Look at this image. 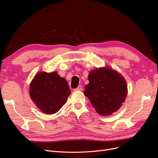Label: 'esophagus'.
I'll use <instances>...</instances> for the list:
<instances>
[{
    "mask_svg": "<svg viewBox=\"0 0 158 158\" xmlns=\"http://www.w3.org/2000/svg\"><path fill=\"white\" fill-rule=\"evenodd\" d=\"M75 90H76V91H81V90H82V85H79L75 89Z\"/></svg>",
    "mask_w": 158,
    "mask_h": 158,
    "instance_id": "esophagus-1",
    "label": "esophagus"
}]
</instances>
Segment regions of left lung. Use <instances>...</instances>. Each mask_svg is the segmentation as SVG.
I'll use <instances>...</instances> for the list:
<instances>
[{
    "label": "left lung",
    "instance_id": "obj_1",
    "mask_svg": "<svg viewBox=\"0 0 158 158\" xmlns=\"http://www.w3.org/2000/svg\"><path fill=\"white\" fill-rule=\"evenodd\" d=\"M88 80L84 94L99 114L110 115L122 106L127 85L117 71L107 67L95 69L90 72Z\"/></svg>",
    "mask_w": 158,
    "mask_h": 158
}]
</instances>
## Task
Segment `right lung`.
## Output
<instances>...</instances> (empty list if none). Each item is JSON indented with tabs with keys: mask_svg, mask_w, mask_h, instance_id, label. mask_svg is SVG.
<instances>
[{
	"mask_svg": "<svg viewBox=\"0 0 158 158\" xmlns=\"http://www.w3.org/2000/svg\"><path fill=\"white\" fill-rule=\"evenodd\" d=\"M30 94L32 101L42 112L51 114L58 112L66 103L70 90L66 80L57 72H41L31 81Z\"/></svg>",
	"mask_w": 158,
	"mask_h": 158,
	"instance_id": "obj_1",
	"label": "right lung"
}]
</instances>
